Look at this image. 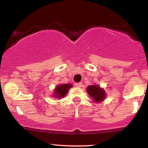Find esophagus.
Wrapping results in <instances>:
<instances>
[{
	"instance_id": "34e87169",
	"label": "esophagus",
	"mask_w": 148,
	"mask_h": 148,
	"mask_svg": "<svg viewBox=\"0 0 148 148\" xmlns=\"http://www.w3.org/2000/svg\"><path fill=\"white\" fill-rule=\"evenodd\" d=\"M74 85H75L76 87L77 88H81V86H82V84H81V83H76Z\"/></svg>"
}]
</instances>
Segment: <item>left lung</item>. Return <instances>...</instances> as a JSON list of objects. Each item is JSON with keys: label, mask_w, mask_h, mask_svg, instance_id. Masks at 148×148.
Instances as JSON below:
<instances>
[{"label": "left lung", "mask_w": 148, "mask_h": 148, "mask_svg": "<svg viewBox=\"0 0 148 148\" xmlns=\"http://www.w3.org/2000/svg\"><path fill=\"white\" fill-rule=\"evenodd\" d=\"M87 92L90 96L95 100L96 102H100L104 99L105 92L102 88H100L99 86H95V85H92V86H88L87 88Z\"/></svg>", "instance_id": "1"}]
</instances>
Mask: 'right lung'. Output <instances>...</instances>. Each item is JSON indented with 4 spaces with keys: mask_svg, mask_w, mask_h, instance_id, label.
Listing matches in <instances>:
<instances>
[{
    "mask_svg": "<svg viewBox=\"0 0 148 148\" xmlns=\"http://www.w3.org/2000/svg\"><path fill=\"white\" fill-rule=\"evenodd\" d=\"M72 87V86L71 84H62L57 86L55 89V97L56 98L64 97L68 92L69 88Z\"/></svg>",
    "mask_w": 148,
    "mask_h": 148,
    "instance_id": "obj_1",
    "label": "right lung"
}]
</instances>
